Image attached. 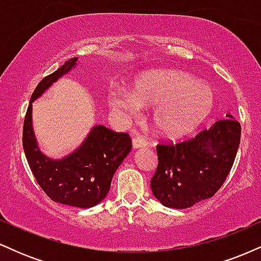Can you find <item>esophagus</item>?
Listing matches in <instances>:
<instances>
[{
  "label": "esophagus",
  "mask_w": 261,
  "mask_h": 261,
  "mask_svg": "<svg viewBox=\"0 0 261 261\" xmlns=\"http://www.w3.org/2000/svg\"><path fill=\"white\" fill-rule=\"evenodd\" d=\"M147 146V142H146L145 139H142V137H135L133 140V147L134 149H139V148H143Z\"/></svg>",
  "instance_id": "obj_1"
}]
</instances>
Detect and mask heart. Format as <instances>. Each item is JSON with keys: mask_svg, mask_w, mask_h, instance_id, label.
<instances>
[{"mask_svg": "<svg viewBox=\"0 0 261 261\" xmlns=\"http://www.w3.org/2000/svg\"><path fill=\"white\" fill-rule=\"evenodd\" d=\"M107 101L122 120L136 116L142 106L153 107L151 119L154 127L163 136L175 139L205 122L216 106V94L190 74L166 70L141 74L133 83V91L110 87Z\"/></svg>", "mask_w": 261, "mask_h": 261, "instance_id": "b5f03b06", "label": "heart"}]
</instances>
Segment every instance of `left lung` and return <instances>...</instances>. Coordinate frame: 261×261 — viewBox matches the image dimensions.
<instances>
[{
  "label": "left lung",
  "instance_id": "1",
  "mask_svg": "<svg viewBox=\"0 0 261 261\" xmlns=\"http://www.w3.org/2000/svg\"><path fill=\"white\" fill-rule=\"evenodd\" d=\"M241 142V124L230 114L176 145H158L151 179L153 196L170 208H188L217 193L226 180Z\"/></svg>",
  "mask_w": 261,
  "mask_h": 261
}]
</instances>
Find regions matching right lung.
I'll return each mask as SVG.
<instances>
[{
	"label": "right lung",
	"mask_w": 261,
	"mask_h": 261,
	"mask_svg": "<svg viewBox=\"0 0 261 261\" xmlns=\"http://www.w3.org/2000/svg\"><path fill=\"white\" fill-rule=\"evenodd\" d=\"M77 60L79 58L66 61L37 86L25 114L23 149L38 184L53 201L88 208L98 205L107 196L114 173L133 147L130 136L125 133H114L103 125H94L73 152L55 160L41 152L32 120L33 101L72 71Z\"/></svg>",
	"instance_id": "1"
}]
</instances>
